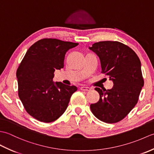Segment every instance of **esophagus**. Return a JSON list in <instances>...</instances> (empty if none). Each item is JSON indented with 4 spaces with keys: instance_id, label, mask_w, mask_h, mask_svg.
Masks as SVG:
<instances>
[{
    "instance_id": "34e87169",
    "label": "esophagus",
    "mask_w": 154,
    "mask_h": 154,
    "mask_svg": "<svg viewBox=\"0 0 154 154\" xmlns=\"http://www.w3.org/2000/svg\"><path fill=\"white\" fill-rule=\"evenodd\" d=\"M81 91H90L91 88L88 87H85V86H82V87H81Z\"/></svg>"
}]
</instances>
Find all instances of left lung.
<instances>
[{"label": "left lung", "mask_w": 154, "mask_h": 154, "mask_svg": "<svg viewBox=\"0 0 154 154\" xmlns=\"http://www.w3.org/2000/svg\"><path fill=\"white\" fill-rule=\"evenodd\" d=\"M91 50L99 56L101 73L109 77L114 85L111 89H95L99 100L90 108L98 119L116 123L124 119L138 103L143 86L141 62L131 48L116 41L94 43Z\"/></svg>", "instance_id": "left-lung-1"}]
</instances>
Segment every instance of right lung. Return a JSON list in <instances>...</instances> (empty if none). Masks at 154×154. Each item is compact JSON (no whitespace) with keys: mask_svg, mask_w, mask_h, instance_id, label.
I'll return each mask as SVG.
<instances>
[{"mask_svg":"<svg viewBox=\"0 0 154 154\" xmlns=\"http://www.w3.org/2000/svg\"><path fill=\"white\" fill-rule=\"evenodd\" d=\"M79 44L44 38L28 49L16 71L18 96L30 116L43 122L59 119L77 87L53 81L54 72L64 66L66 52Z\"/></svg>","mask_w":154,"mask_h":154,"instance_id":"1","label":"right lung"}]
</instances>
